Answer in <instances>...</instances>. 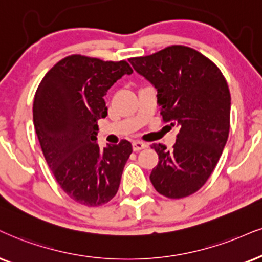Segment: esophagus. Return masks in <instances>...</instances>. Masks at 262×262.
<instances>
[{
    "mask_svg": "<svg viewBox=\"0 0 262 262\" xmlns=\"http://www.w3.org/2000/svg\"><path fill=\"white\" fill-rule=\"evenodd\" d=\"M146 147H147V143H144V142H142V141H134V142H132V148H134L135 151L143 149V148H146Z\"/></svg>",
    "mask_w": 262,
    "mask_h": 262,
    "instance_id": "obj_1",
    "label": "esophagus"
}]
</instances>
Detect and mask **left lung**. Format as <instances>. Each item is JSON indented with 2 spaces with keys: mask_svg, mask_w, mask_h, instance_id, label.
Listing matches in <instances>:
<instances>
[{
  "mask_svg": "<svg viewBox=\"0 0 262 262\" xmlns=\"http://www.w3.org/2000/svg\"><path fill=\"white\" fill-rule=\"evenodd\" d=\"M128 60L157 89L163 121L180 128L171 150L151 144L159 157L151 185L170 199L193 194L211 175L228 138L231 95L224 74L204 54L182 45Z\"/></svg>",
  "mask_w": 262,
  "mask_h": 262,
  "instance_id": "8db88e82",
  "label": "left lung"
}]
</instances>
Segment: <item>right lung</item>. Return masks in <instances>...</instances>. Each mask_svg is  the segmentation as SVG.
I'll return each instance as SVG.
<instances>
[{
    "label": "right lung",
    "instance_id": "add662e5",
    "mask_svg": "<svg viewBox=\"0 0 262 262\" xmlns=\"http://www.w3.org/2000/svg\"><path fill=\"white\" fill-rule=\"evenodd\" d=\"M132 72L126 60L72 54L48 70L35 93L32 116L42 153L60 188L79 204H106L120 186L132 146L121 140L99 147L97 122L108 115L106 91Z\"/></svg>",
    "mask_w": 262,
    "mask_h": 262
}]
</instances>
